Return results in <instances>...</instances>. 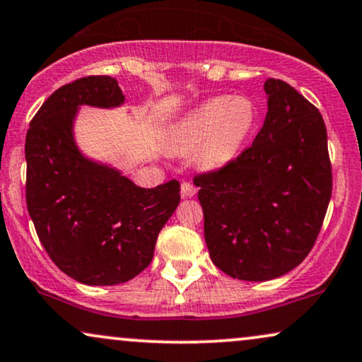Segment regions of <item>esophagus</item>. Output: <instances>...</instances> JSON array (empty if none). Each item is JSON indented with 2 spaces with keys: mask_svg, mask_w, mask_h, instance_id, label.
I'll use <instances>...</instances> for the list:
<instances>
[{
  "mask_svg": "<svg viewBox=\"0 0 362 362\" xmlns=\"http://www.w3.org/2000/svg\"><path fill=\"white\" fill-rule=\"evenodd\" d=\"M182 197H194L197 194V189L190 182H182Z\"/></svg>",
  "mask_w": 362,
  "mask_h": 362,
  "instance_id": "obj_1",
  "label": "esophagus"
}]
</instances>
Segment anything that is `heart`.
Instances as JSON below:
<instances>
[{"label":"heart","instance_id":"obj_1","mask_svg":"<svg viewBox=\"0 0 362 362\" xmlns=\"http://www.w3.org/2000/svg\"><path fill=\"white\" fill-rule=\"evenodd\" d=\"M257 113L245 97H215L190 110L172 127L168 148L175 153L197 150L204 170H223L239 158L252 135Z\"/></svg>","mask_w":362,"mask_h":362}]
</instances>
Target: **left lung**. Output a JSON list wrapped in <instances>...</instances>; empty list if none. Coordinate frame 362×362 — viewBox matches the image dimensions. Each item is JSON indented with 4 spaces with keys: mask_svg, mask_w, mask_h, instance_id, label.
I'll return each instance as SVG.
<instances>
[{
    "mask_svg": "<svg viewBox=\"0 0 362 362\" xmlns=\"http://www.w3.org/2000/svg\"><path fill=\"white\" fill-rule=\"evenodd\" d=\"M264 90L267 115L252 147L194 180L210 259L250 282L281 277L308 257L332 192L319 110L282 80L269 78Z\"/></svg>",
    "mask_w": 362,
    "mask_h": 362,
    "instance_id": "8db88e82",
    "label": "left lung"
}]
</instances>
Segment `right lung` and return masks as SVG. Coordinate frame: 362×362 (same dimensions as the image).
I'll use <instances>...</instances> for the list:
<instances>
[{
    "label": "right lung",
    "mask_w": 362,
    "mask_h": 362,
    "mask_svg": "<svg viewBox=\"0 0 362 362\" xmlns=\"http://www.w3.org/2000/svg\"><path fill=\"white\" fill-rule=\"evenodd\" d=\"M123 102L115 78L85 76L54 91L26 134V205L36 234L59 271L86 286L139 276L180 202L177 180L141 189L76 145L80 107L117 108Z\"/></svg>",
    "instance_id": "right-lung-1"
}]
</instances>
